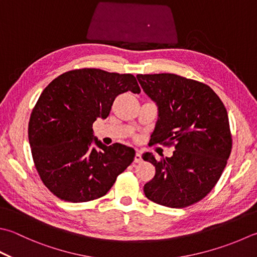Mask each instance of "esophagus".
<instances>
[{
  "instance_id": "1",
  "label": "esophagus",
  "mask_w": 257,
  "mask_h": 257,
  "mask_svg": "<svg viewBox=\"0 0 257 257\" xmlns=\"http://www.w3.org/2000/svg\"><path fill=\"white\" fill-rule=\"evenodd\" d=\"M142 162H143V159H142V153L137 152V154H136V156H135V163H136V164H139V163H142Z\"/></svg>"
}]
</instances>
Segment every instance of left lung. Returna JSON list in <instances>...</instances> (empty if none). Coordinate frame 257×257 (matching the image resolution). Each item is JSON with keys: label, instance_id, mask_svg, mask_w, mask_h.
I'll list each match as a JSON object with an SVG mask.
<instances>
[{"label": "left lung", "instance_id": "obj_1", "mask_svg": "<svg viewBox=\"0 0 257 257\" xmlns=\"http://www.w3.org/2000/svg\"><path fill=\"white\" fill-rule=\"evenodd\" d=\"M137 79L157 105L153 144L175 148L172 157L159 162L152 153L143 154L156 168L144 186L146 197L172 208L197 203L218 182L232 150L225 105L208 85L177 74H138Z\"/></svg>", "mask_w": 257, "mask_h": 257}]
</instances>
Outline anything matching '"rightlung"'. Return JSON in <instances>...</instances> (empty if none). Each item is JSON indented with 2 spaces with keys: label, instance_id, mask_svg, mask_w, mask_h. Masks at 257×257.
Wrapping results in <instances>:
<instances>
[{
  "label": "right lung",
  "instance_id": "add662e5",
  "mask_svg": "<svg viewBox=\"0 0 257 257\" xmlns=\"http://www.w3.org/2000/svg\"><path fill=\"white\" fill-rule=\"evenodd\" d=\"M140 88L133 74L100 69L68 71L45 88L29 121V143L43 184L60 199L83 203L107 194L134 162L132 147L105 146L92 124L105 119L114 98Z\"/></svg>",
  "mask_w": 257,
  "mask_h": 257
}]
</instances>
